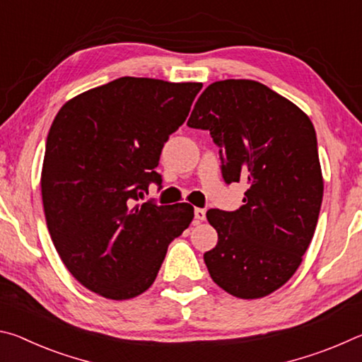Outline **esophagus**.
I'll return each instance as SVG.
<instances>
[{"instance_id": "esophagus-1", "label": "esophagus", "mask_w": 362, "mask_h": 362, "mask_svg": "<svg viewBox=\"0 0 362 362\" xmlns=\"http://www.w3.org/2000/svg\"><path fill=\"white\" fill-rule=\"evenodd\" d=\"M194 218H196V222H203V220L206 218V211L204 209H199V207H196V209H194Z\"/></svg>"}]
</instances>
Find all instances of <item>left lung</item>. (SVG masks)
<instances>
[{
	"instance_id": "obj_1",
	"label": "left lung",
	"mask_w": 362,
	"mask_h": 362,
	"mask_svg": "<svg viewBox=\"0 0 362 362\" xmlns=\"http://www.w3.org/2000/svg\"><path fill=\"white\" fill-rule=\"evenodd\" d=\"M187 124L211 132L223 180L247 187L240 209L206 214L218 235L204 254L211 278L235 297H265L297 272L320 217L313 122L265 84L225 79L207 86Z\"/></svg>"
}]
</instances>
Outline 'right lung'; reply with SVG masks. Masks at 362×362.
<instances>
[{
  "mask_svg": "<svg viewBox=\"0 0 362 362\" xmlns=\"http://www.w3.org/2000/svg\"><path fill=\"white\" fill-rule=\"evenodd\" d=\"M201 88L122 76L73 97L54 118L41 173L46 223L64 265L89 291L140 296L192 223L187 203L137 201L161 183L159 155Z\"/></svg>",
  "mask_w": 362,
  "mask_h": 362,
  "instance_id": "add662e5",
  "label": "right lung"
}]
</instances>
